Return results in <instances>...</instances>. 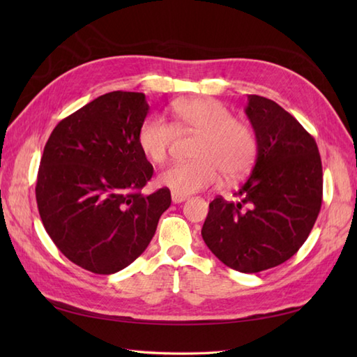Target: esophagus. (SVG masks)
<instances>
[{
  "mask_svg": "<svg viewBox=\"0 0 357 357\" xmlns=\"http://www.w3.org/2000/svg\"><path fill=\"white\" fill-rule=\"evenodd\" d=\"M187 199V195H179V193H172V201L174 202V204H181V202H184Z\"/></svg>",
  "mask_w": 357,
  "mask_h": 357,
  "instance_id": "34e87169",
  "label": "esophagus"
}]
</instances>
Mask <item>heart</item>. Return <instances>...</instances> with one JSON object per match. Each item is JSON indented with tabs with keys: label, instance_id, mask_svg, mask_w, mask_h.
Masks as SVG:
<instances>
[{
	"label": "heart",
	"instance_id": "1",
	"mask_svg": "<svg viewBox=\"0 0 357 357\" xmlns=\"http://www.w3.org/2000/svg\"><path fill=\"white\" fill-rule=\"evenodd\" d=\"M173 112L176 126L162 115L144 119L138 132L142 153L156 164L164 162L179 130L183 135H201L193 155L198 161L167 167L159 174V184L188 195L218 185L222 173L229 181H236L252 170L259 150L256 133L234 119L227 105L213 98H193L178 101Z\"/></svg>",
	"mask_w": 357,
	"mask_h": 357
}]
</instances>
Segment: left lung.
<instances>
[{"label":"left lung","mask_w":357,"mask_h":357,"mask_svg":"<svg viewBox=\"0 0 357 357\" xmlns=\"http://www.w3.org/2000/svg\"><path fill=\"white\" fill-rule=\"evenodd\" d=\"M247 116L259 150L252 173L234 193L210 202L202 239L219 261L257 273L290 259L307 241L322 206V162L299 121L264 96L248 95Z\"/></svg>","instance_id":"left-lung-1"}]
</instances>
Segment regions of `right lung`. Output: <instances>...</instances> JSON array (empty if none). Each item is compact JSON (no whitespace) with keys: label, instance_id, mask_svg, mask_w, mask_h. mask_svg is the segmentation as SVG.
<instances>
[{"label":"right lung","instance_id":"1","mask_svg":"<svg viewBox=\"0 0 357 357\" xmlns=\"http://www.w3.org/2000/svg\"><path fill=\"white\" fill-rule=\"evenodd\" d=\"M146 95L98 96L59 121L36 178L41 221L59 252L81 268L112 275L141 256L170 207L169 188L141 193L153 167L138 144Z\"/></svg>","mask_w":357,"mask_h":357}]
</instances>
